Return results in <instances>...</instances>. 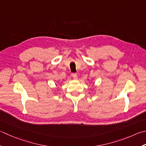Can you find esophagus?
<instances>
[{
  "label": "esophagus",
  "instance_id": "1",
  "mask_svg": "<svg viewBox=\"0 0 146 146\" xmlns=\"http://www.w3.org/2000/svg\"><path fill=\"white\" fill-rule=\"evenodd\" d=\"M71 76H72L73 79H75V80H76L77 78H78V76H77L76 73H73L72 75H71Z\"/></svg>",
  "mask_w": 146,
  "mask_h": 146
}]
</instances>
